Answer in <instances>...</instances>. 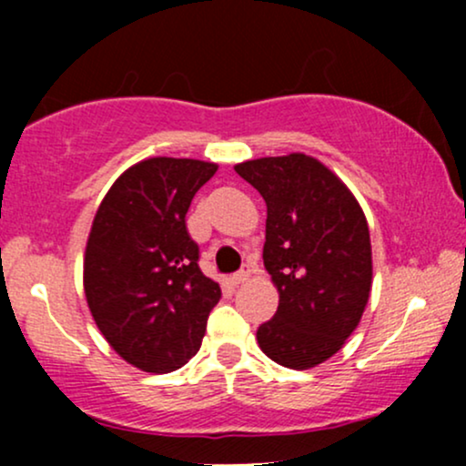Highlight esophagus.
I'll return each mask as SVG.
<instances>
[{"instance_id":"esophagus-1","label":"esophagus","mask_w":466,"mask_h":466,"mask_svg":"<svg viewBox=\"0 0 466 466\" xmlns=\"http://www.w3.org/2000/svg\"><path fill=\"white\" fill-rule=\"evenodd\" d=\"M251 265H243V269L240 271H237V274L232 276V282L234 285H243V282H248L249 280V276H251Z\"/></svg>"}]
</instances>
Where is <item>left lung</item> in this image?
<instances>
[{"mask_svg": "<svg viewBox=\"0 0 466 466\" xmlns=\"http://www.w3.org/2000/svg\"><path fill=\"white\" fill-rule=\"evenodd\" d=\"M234 170L267 203L263 260L280 296L256 339L269 360L309 370L346 344L370 298L366 215L349 186L311 155L249 159Z\"/></svg>", "mask_w": 466, "mask_h": 466, "instance_id": "obj_1", "label": "left lung"}]
</instances>
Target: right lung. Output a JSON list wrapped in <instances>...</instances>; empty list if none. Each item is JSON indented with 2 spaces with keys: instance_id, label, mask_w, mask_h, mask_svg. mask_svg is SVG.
I'll return each mask as SVG.
<instances>
[{
  "instance_id": "add662e5",
  "label": "right lung",
  "mask_w": 466,
  "mask_h": 466,
  "mask_svg": "<svg viewBox=\"0 0 466 466\" xmlns=\"http://www.w3.org/2000/svg\"><path fill=\"white\" fill-rule=\"evenodd\" d=\"M217 168L148 157L114 181L94 217L83 263L87 307L111 349L144 372L188 363L221 298L186 229L192 197Z\"/></svg>"
}]
</instances>
